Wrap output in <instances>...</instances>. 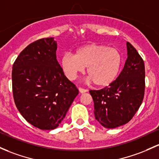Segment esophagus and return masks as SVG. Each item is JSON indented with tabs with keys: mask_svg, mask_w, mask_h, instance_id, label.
<instances>
[{
	"mask_svg": "<svg viewBox=\"0 0 159 159\" xmlns=\"http://www.w3.org/2000/svg\"><path fill=\"white\" fill-rule=\"evenodd\" d=\"M78 90H79V92L81 93H85V92L88 91V90H87L86 89H84L82 88H78Z\"/></svg>",
	"mask_w": 159,
	"mask_h": 159,
	"instance_id": "obj_1",
	"label": "esophagus"
}]
</instances>
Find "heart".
Listing matches in <instances>:
<instances>
[{"instance_id":"b5f03b06","label":"heart","mask_w":159,"mask_h":159,"mask_svg":"<svg viewBox=\"0 0 159 159\" xmlns=\"http://www.w3.org/2000/svg\"><path fill=\"white\" fill-rule=\"evenodd\" d=\"M123 57L118 49L107 45L89 43L75 50L73 55L66 53L60 60L65 75L74 80L87 67V74L94 84L105 88L114 82L121 70Z\"/></svg>"}]
</instances>
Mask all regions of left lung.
I'll return each mask as SVG.
<instances>
[{"instance_id":"8db88e82","label":"left lung","mask_w":159,"mask_h":159,"mask_svg":"<svg viewBox=\"0 0 159 159\" xmlns=\"http://www.w3.org/2000/svg\"><path fill=\"white\" fill-rule=\"evenodd\" d=\"M127 50L128 58L116 81L99 90H90L95 118L106 128H116L130 121L143 99L144 62L129 42Z\"/></svg>"}]
</instances>
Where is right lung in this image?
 <instances>
[{
  "mask_svg": "<svg viewBox=\"0 0 159 159\" xmlns=\"http://www.w3.org/2000/svg\"><path fill=\"white\" fill-rule=\"evenodd\" d=\"M54 38L28 45L16 60L12 71L14 102L22 117L35 128L59 126L78 94L57 62Z\"/></svg>",
  "mask_w": 159,
  "mask_h": 159,
  "instance_id": "add662e5",
  "label": "right lung"
}]
</instances>
